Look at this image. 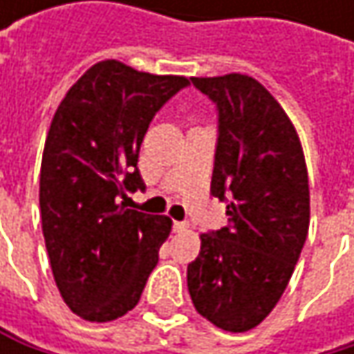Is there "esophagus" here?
<instances>
[{"mask_svg": "<svg viewBox=\"0 0 354 354\" xmlns=\"http://www.w3.org/2000/svg\"><path fill=\"white\" fill-rule=\"evenodd\" d=\"M174 232H184L186 227H188V223H184V221H174Z\"/></svg>", "mask_w": 354, "mask_h": 354, "instance_id": "obj_1", "label": "esophagus"}]
</instances>
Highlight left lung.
<instances>
[{
  "label": "left lung",
  "instance_id": "left-lung-1",
  "mask_svg": "<svg viewBox=\"0 0 354 354\" xmlns=\"http://www.w3.org/2000/svg\"><path fill=\"white\" fill-rule=\"evenodd\" d=\"M190 82L217 106L211 192L227 203V225L201 236L188 293L203 318L246 332L272 312L306 244V160L293 122L260 82L242 73Z\"/></svg>",
  "mask_w": 354,
  "mask_h": 354
}]
</instances>
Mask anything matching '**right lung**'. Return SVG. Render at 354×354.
Returning <instances> with one entry per match:
<instances>
[{
    "mask_svg": "<svg viewBox=\"0 0 354 354\" xmlns=\"http://www.w3.org/2000/svg\"><path fill=\"white\" fill-rule=\"evenodd\" d=\"M188 86L114 59L92 65L59 104L40 166V219L55 283L73 314L110 322L131 312L172 230L127 209L145 190L139 149L156 112Z\"/></svg>",
    "mask_w": 354,
    "mask_h": 354,
    "instance_id": "1",
    "label": "right lung"
}]
</instances>
